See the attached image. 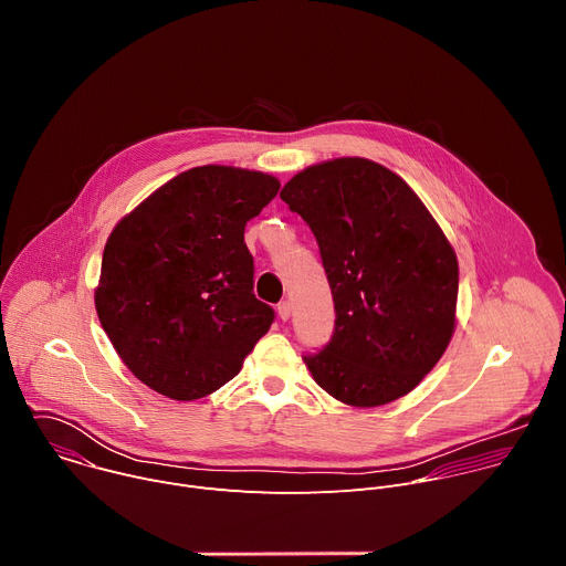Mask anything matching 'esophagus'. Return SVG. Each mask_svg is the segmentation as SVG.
Listing matches in <instances>:
<instances>
[{
    "instance_id": "1",
    "label": "esophagus",
    "mask_w": 566,
    "mask_h": 566,
    "mask_svg": "<svg viewBox=\"0 0 566 566\" xmlns=\"http://www.w3.org/2000/svg\"><path fill=\"white\" fill-rule=\"evenodd\" d=\"M291 308H293V306H291V302H289V300L280 302V304H277V315H280V319H284V322H286V319L291 317Z\"/></svg>"
}]
</instances>
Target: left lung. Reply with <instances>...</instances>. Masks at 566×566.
<instances>
[{
  "instance_id": "obj_1",
  "label": "left lung",
  "mask_w": 566,
  "mask_h": 566,
  "mask_svg": "<svg viewBox=\"0 0 566 566\" xmlns=\"http://www.w3.org/2000/svg\"><path fill=\"white\" fill-rule=\"evenodd\" d=\"M280 197L315 234L334 295L332 340L302 356L313 380L354 408L406 396L454 334L448 237L406 181L360 156L297 172Z\"/></svg>"
}]
</instances>
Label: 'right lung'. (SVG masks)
I'll list each match as a JSON object with an SVG mask.
<instances>
[{
    "label": "right lung",
    "mask_w": 566,
    "mask_h": 566,
    "mask_svg": "<svg viewBox=\"0 0 566 566\" xmlns=\"http://www.w3.org/2000/svg\"><path fill=\"white\" fill-rule=\"evenodd\" d=\"M271 175L201 166L170 179L112 230L98 319L127 369L195 400L234 378L275 311L253 293L247 223L277 195Z\"/></svg>",
    "instance_id": "obj_1"
}]
</instances>
